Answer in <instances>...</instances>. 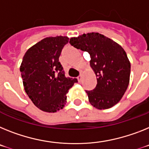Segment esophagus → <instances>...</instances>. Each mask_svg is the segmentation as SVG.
<instances>
[{"label": "esophagus", "mask_w": 149, "mask_h": 149, "mask_svg": "<svg viewBox=\"0 0 149 149\" xmlns=\"http://www.w3.org/2000/svg\"><path fill=\"white\" fill-rule=\"evenodd\" d=\"M82 75H80V76H79V77H77L78 82H81V81H82Z\"/></svg>", "instance_id": "obj_1"}]
</instances>
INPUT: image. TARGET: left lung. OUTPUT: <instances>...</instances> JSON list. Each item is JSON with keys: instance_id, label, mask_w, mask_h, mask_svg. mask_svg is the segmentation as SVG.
<instances>
[{"instance_id": "left-lung-1", "label": "left lung", "mask_w": 149, "mask_h": 149, "mask_svg": "<svg viewBox=\"0 0 149 149\" xmlns=\"http://www.w3.org/2000/svg\"><path fill=\"white\" fill-rule=\"evenodd\" d=\"M71 45L90 54V66L97 78L96 87L86 91L90 104L98 110L111 108L120 101L130 83V62L119 44L98 32L70 40Z\"/></svg>"}]
</instances>
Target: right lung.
<instances>
[{"label": "right lung", "instance_id": "1", "mask_svg": "<svg viewBox=\"0 0 149 149\" xmlns=\"http://www.w3.org/2000/svg\"><path fill=\"white\" fill-rule=\"evenodd\" d=\"M68 42L67 36L47 37L29 47L22 58L20 72L25 91L32 103L45 112L63 109L69 89L77 82L65 77L59 62Z\"/></svg>", "mask_w": 149, "mask_h": 149}]
</instances>
